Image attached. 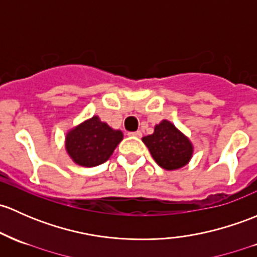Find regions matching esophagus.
<instances>
[{
  "instance_id": "34e87169",
  "label": "esophagus",
  "mask_w": 257,
  "mask_h": 257,
  "mask_svg": "<svg viewBox=\"0 0 257 257\" xmlns=\"http://www.w3.org/2000/svg\"><path fill=\"white\" fill-rule=\"evenodd\" d=\"M129 137H136V138H142L143 137V133L140 131H137V132H131V133H128Z\"/></svg>"
}]
</instances>
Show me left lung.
Returning a JSON list of instances; mask_svg holds the SVG:
<instances>
[{"instance_id": "8db88e82", "label": "left lung", "mask_w": 257, "mask_h": 257, "mask_svg": "<svg viewBox=\"0 0 257 257\" xmlns=\"http://www.w3.org/2000/svg\"><path fill=\"white\" fill-rule=\"evenodd\" d=\"M143 142L156 164L165 170L181 169L192 158V143L166 119L155 125L154 133L143 138Z\"/></svg>"}]
</instances>
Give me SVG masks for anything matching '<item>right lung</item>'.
Segmentation results:
<instances>
[{
    "label": "right lung",
    "mask_w": 257,
    "mask_h": 257,
    "mask_svg": "<svg viewBox=\"0 0 257 257\" xmlns=\"http://www.w3.org/2000/svg\"><path fill=\"white\" fill-rule=\"evenodd\" d=\"M121 139L120 131H114L93 115L66 134L65 148L74 163L93 167L106 163Z\"/></svg>",
    "instance_id": "obj_1"
}]
</instances>
